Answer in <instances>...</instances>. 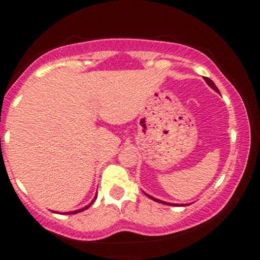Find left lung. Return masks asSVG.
<instances>
[{
	"label": "left lung",
	"mask_w": 260,
	"mask_h": 260,
	"mask_svg": "<svg viewBox=\"0 0 260 260\" xmlns=\"http://www.w3.org/2000/svg\"><path fill=\"white\" fill-rule=\"evenodd\" d=\"M205 82H207L208 83V85L209 86H211V88H213L214 89V90H215V91H217V92H219V89H217L216 88V85H215V83H214L213 82V80H211V79H209V78H207V77H205ZM148 196V194H147ZM148 197H150V196H148ZM150 198L151 199H153V201H155V202H157V203H162V204H166V205H175V204H170V203H166V202H162V201H159V199H155V198H153V197H150Z\"/></svg>",
	"instance_id": "left-lung-1"
}]
</instances>
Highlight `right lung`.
Instances as JSON below:
<instances>
[{"label": "right lung", "mask_w": 260, "mask_h": 260, "mask_svg": "<svg viewBox=\"0 0 260 260\" xmlns=\"http://www.w3.org/2000/svg\"><path fill=\"white\" fill-rule=\"evenodd\" d=\"M95 199H96V197H95V198H94V201H95ZM94 201H92L91 203H90V204H89V205H86V207L85 208H83V209H80V210H76V211H72V213H67V214H77V213H80V211H83V210H85V209H88L89 207H90V205L92 204V203H94Z\"/></svg>", "instance_id": "right-lung-1"}]
</instances>
